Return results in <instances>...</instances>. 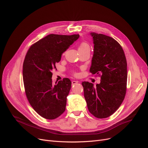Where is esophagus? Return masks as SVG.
I'll return each mask as SVG.
<instances>
[{
    "instance_id": "obj_1",
    "label": "esophagus",
    "mask_w": 148,
    "mask_h": 148,
    "mask_svg": "<svg viewBox=\"0 0 148 148\" xmlns=\"http://www.w3.org/2000/svg\"><path fill=\"white\" fill-rule=\"evenodd\" d=\"M79 82L78 81H76V80H73L72 81V85H74V84H75L77 83H78Z\"/></svg>"
}]
</instances>
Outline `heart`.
<instances>
[{
  "mask_svg": "<svg viewBox=\"0 0 148 148\" xmlns=\"http://www.w3.org/2000/svg\"><path fill=\"white\" fill-rule=\"evenodd\" d=\"M84 49H90V46L88 43L83 42L80 44L79 47V50H84Z\"/></svg>",
  "mask_w": 148,
  "mask_h": 148,
  "instance_id": "heart-1",
  "label": "heart"
}]
</instances>
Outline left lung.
I'll list each match as a JSON object with an SVG mask.
<instances>
[{"label":"left lung","mask_w":148,"mask_h":148,"mask_svg":"<svg viewBox=\"0 0 148 148\" xmlns=\"http://www.w3.org/2000/svg\"><path fill=\"white\" fill-rule=\"evenodd\" d=\"M94 45L90 72L101 74L96 86L88 82L82 83L88 110L97 118L113 114L125 98L127 82V64L120 44L112 37L90 32Z\"/></svg>","instance_id":"left-lung-1"}]
</instances>
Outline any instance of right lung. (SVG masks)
<instances>
[{
    "instance_id": "add662e5",
    "label": "right lung",
    "mask_w": 148,
    "mask_h": 148,
    "mask_svg": "<svg viewBox=\"0 0 148 148\" xmlns=\"http://www.w3.org/2000/svg\"><path fill=\"white\" fill-rule=\"evenodd\" d=\"M80 37L79 34H50L30 47L23 66L26 94L34 110L42 118L54 119L65 110L71 82L65 78L52 83V70L62 54Z\"/></svg>"
}]
</instances>
